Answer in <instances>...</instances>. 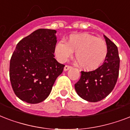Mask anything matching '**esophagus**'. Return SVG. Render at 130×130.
<instances>
[{
    "mask_svg": "<svg viewBox=\"0 0 130 130\" xmlns=\"http://www.w3.org/2000/svg\"><path fill=\"white\" fill-rule=\"evenodd\" d=\"M71 66H69V65H65V67H64V71H68L69 69H71Z\"/></svg>",
    "mask_w": 130,
    "mask_h": 130,
    "instance_id": "obj_1",
    "label": "esophagus"
}]
</instances>
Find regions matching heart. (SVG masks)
Wrapping results in <instances>:
<instances>
[{
  "instance_id": "b5f03b06",
  "label": "heart",
  "mask_w": 130,
  "mask_h": 130,
  "mask_svg": "<svg viewBox=\"0 0 130 130\" xmlns=\"http://www.w3.org/2000/svg\"><path fill=\"white\" fill-rule=\"evenodd\" d=\"M73 51L79 67L86 71H93L104 63L108 48L103 40L87 33L71 34L65 42H59L55 47V57L61 63L67 61Z\"/></svg>"
}]
</instances>
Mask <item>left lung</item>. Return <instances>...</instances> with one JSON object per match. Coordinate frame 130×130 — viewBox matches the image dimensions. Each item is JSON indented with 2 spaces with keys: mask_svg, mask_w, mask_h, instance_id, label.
Wrapping results in <instances>:
<instances>
[{
  "mask_svg": "<svg viewBox=\"0 0 130 130\" xmlns=\"http://www.w3.org/2000/svg\"><path fill=\"white\" fill-rule=\"evenodd\" d=\"M108 48L104 63L92 71H81V77L75 84L76 92L88 102H98L111 92L119 76V59L117 46L104 35Z\"/></svg>",
  "mask_w": 130,
  "mask_h": 130,
  "instance_id": "1",
  "label": "left lung"
}]
</instances>
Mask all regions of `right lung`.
Segmentation results:
<instances>
[{
  "instance_id": "right-lung-1",
  "label": "right lung",
  "mask_w": 130,
  "mask_h": 130,
  "mask_svg": "<svg viewBox=\"0 0 130 130\" xmlns=\"http://www.w3.org/2000/svg\"><path fill=\"white\" fill-rule=\"evenodd\" d=\"M57 31L39 29L17 44L9 67L13 90L21 101L30 104L48 96L65 65L54 58Z\"/></svg>"
}]
</instances>
